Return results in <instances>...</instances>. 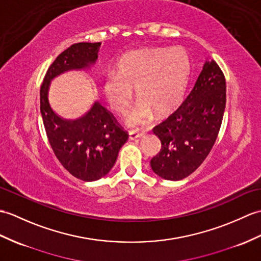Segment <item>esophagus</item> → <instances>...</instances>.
Here are the masks:
<instances>
[{"label": "esophagus", "instance_id": "1", "mask_svg": "<svg viewBox=\"0 0 261 261\" xmlns=\"http://www.w3.org/2000/svg\"><path fill=\"white\" fill-rule=\"evenodd\" d=\"M144 136L143 132H137V131H130L129 132V139L130 140H137Z\"/></svg>", "mask_w": 261, "mask_h": 261}]
</instances>
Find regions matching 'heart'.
<instances>
[{
    "label": "heart",
    "instance_id": "1",
    "mask_svg": "<svg viewBox=\"0 0 261 261\" xmlns=\"http://www.w3.org/2000/svg\"><path fill=\"white\" fill-rule=\"evenodd\" d=\"M190 70L184 48H143L120 60L117 72H110L103 79L102 92L113 111L123 113L133 99V90H137L140 101L126 113L125 123L140 128L151 122L154 112L166 116L181 105Z\"/></svg>",
    "mask_w": 261,
    "mask_h": 261
}]
</instances>
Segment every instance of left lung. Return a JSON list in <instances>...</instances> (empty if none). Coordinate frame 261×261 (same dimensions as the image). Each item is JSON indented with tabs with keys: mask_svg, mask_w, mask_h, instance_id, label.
I'll return each instance as SVG.
<instances>
[{
	"mask_svg": "<svg viewBox=\"0 0 261 261\" xmlns=\"http://www.w3.org/2000/svg\"><path fill=\"white\" fill-rule=\"evenodd\" d=\"M225 108V75L208 60L182 105L153 128L161 141L160 152L150 161L153 172L177 181L195 171L214 147Z\"/></svg>",
	"mask_w": 261,
	"mask_h": 261,
	"instance_id": "obj_1",
	"label": "left lung"
}]
</instances>
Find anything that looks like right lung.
I'll return each instance as SVG.
<instances>
[{
	"label": "right lung",
	"mask_w": 261,
	"mask_h": 261,
	"mask_svg": "<svg viewBox=\"0 0 261 261\" xmlns=\"http://www.w3.org/2000/svg\"><path fill=\"white\" fill-rule=\"evenodd\" d=\"M100 45V42H81L66 48L47 69L40 90V110L53 152L66 170L83 181H95L109 173L128 133L98 101L81 118H61L50 106L48 89L53 79L64 72L90 69Z\"/></svg>",
	"instance_id": "right-lung-1"
}]
</instances>
